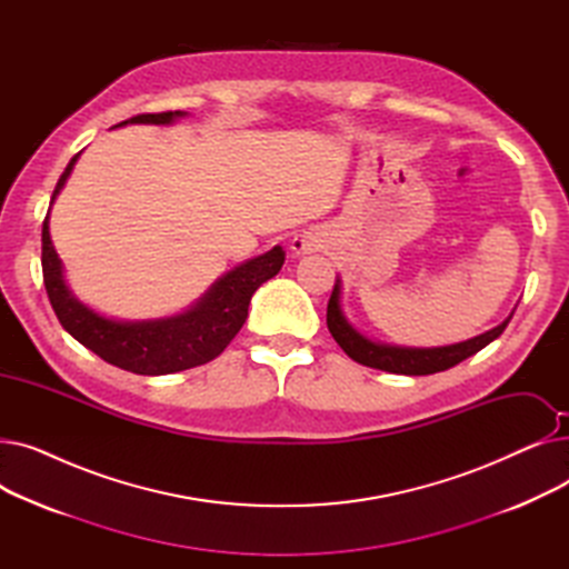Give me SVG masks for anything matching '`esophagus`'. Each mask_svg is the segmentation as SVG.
<instances>
[{
    "label": "esophagus",
    "instance_id": "obj_1",
    "mask_svg": "<svg viewBox=\"0 0 569 569\" xmlns=\"http://www.w3.org/2000/svg\"><path fill=\"white\" fill-rule=\"evenodd\" d=\"M318 249H322V239L316 232H300V234H295L290 242L292 256H307Z\"/></svg>",
    "mask_w": 569,
    "mask_h": 569
}]
</instances>
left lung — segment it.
<instances>
[{"label":"left lung","mask_w":569,"mask_h":569,"mask_svg":"<svg viewBox=\"0 0 569 569\" xmlns=\"http://www.w3.org/2000/svg\"><path fill=\"white\" fill-rule=\"evenodd\" d=\"M515 311L507 316L493 330L461 341L452 346H438V348H410V346H392V343H378L357 332L355 327L348 322L341 309V281L337 279L330 305H327V327L335 337V341L343 348V352L350 360L360 362L371 369H380L387 373H403V376H429L445 369H452L466 357L480 352L485 346H489L493 339H498L507 322L512 320Z\"/></svg>","instance_id":"1"}]
</instances>
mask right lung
<instances>
[{"label":"right lung","instance_id":"obj_1","mask_svg":"<svg viewBox=\"0 0 569 569\" xmlns=\"http://www.w3.org/2000/svg\"><path fill=\"white\" fill-rule=\"evenodd\" d=\"M187 112H157V114H136L127 124H172L174 119ZM80 154H76L67 170L59 177L52 191V200L64 189L67 179ZM50 212L43 221V283L48 290V300L62 322L64 330L80 341L84 348L97 352L101 360L114 365L124 371L140 376H166L200 365L212 362L226 346L242 330L249 316V305L253 292L267 281L279 274L286 260V251L274 247L258 258H251L230 269L219 281L212 283L200 300L187 311L154 318V320H114L97 313L82 305L69 290L64 279V267L59 260L52 239H50Z\"/></svg>","mask_w":569,"mask_h":569}]
</instances>
